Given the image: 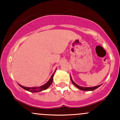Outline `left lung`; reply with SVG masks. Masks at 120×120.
<instances>
[{"label": "left lung", "mask_w": 120, "mask_h": 120, "mask_svg": "<svg viewBox=\"0 0 120 120\" xmlns=\"http://www.w3.org/2000/svg\"><path fill=\"white\" fill-rule=\"evenodd\" d=\"M71 82H72V83L73 85L75 86V87H77L78 88V89H80L81 90H83V91H93L94 90H95L96 89H97V88H98L99 87L100 85H98V86H95V87H81V86H78V85H77L76 83H74V81L72 80V79H71Z\"/></svg>", "instance_id": "left-lung-1"}]
</instances>
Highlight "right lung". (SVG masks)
<instances>
[{
  "instance_id": "obj_1",
  "label": "right lung",
  "mask_w": 120,
  "mask_h": 120,
  "mask_svg": "<svg viewBox=\"0 0 120 120\" xmlns=\"http://www.w3.org/2000/svg\"><path fill=\"white\" fill-rule=\"evenodd\" d=\"M54 73L55 72L53 73V74L52 75L50 79H49V80L48 81L46 84H45V85H43L42 86L38 87H27L22 86L20 85H19V86L21 87L22 88H23V89H25V90L28 91H30V92H32V93H37V92H39V91H41L45 90H46V89H47V88L52 84V81H53V75H54Z\"/></svg>"
}]
</instances>
